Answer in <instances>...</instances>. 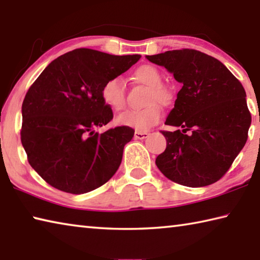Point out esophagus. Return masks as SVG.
Returning <instances> with one entry per match:
<instances>
[{"label":"esophagus","mask_w":260,"mask_h":260,"mask_svg":"<svg viewBox=\"0 0 260 260\" xmlns=\"http://www.w3.org/2000/svg\"><path fill=\"white\" fill-rule=\"evenodd\" d=\"M149 136V132H142V131H135L134 133V138L138 140H143L147 139Z\"/></svg>","instance_id":"esophagus-1"}]
</instances>
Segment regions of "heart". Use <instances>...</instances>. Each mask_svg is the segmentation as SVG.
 <instances>
[{"mask_svg": "<svg viewBox=\"0 0 260 260\" xmlns=\"http://www.w3.org/2000/svg\"><path fill=\"white\" fill-rule=\"evenodd\" d=\"M134 78L149 87L146 107L131 109L120 114L119 124L129 126L138 131H147L157 125L162 117V109L158 102L165 104L171 99L169 88L161 83V74L152 65H141L134 71ZM101 98L103 102L114 111H120L126 105V90L121 78L113 77L105 81L101 88Z\"/></svg>", "mask_w": 260, "mask_h": 260, "instance_id": "1", "label": "heart"}]
</instances>
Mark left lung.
<instances>
[{
	"label": "left lung",
	"mask_w": 260,
	"mask_h": 260,
	"mask_svg": "<svg viewBox=\"0 0 260 260\" xmlns=\"http://www.w3.org/2000/svg\"><path fill=\"white\" fill-rule=\"evenodd\" d=\"M181 82L166 125L167 144L156 165L167 179L187 187L217 182L248 140L251 114L242 83L221 61L195 49L147 56Z\"/></svg>",
	"instance_id": "1"
}]
</instances>
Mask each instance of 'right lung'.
<instances>
[{"label": "right lung", "mask_w": 260, "mask_h": 260, "mask_svg": "<svg viewBox=\"0 0 260 260\" xmlns=\"http://www.w3.org/2000/svg\"><path fill=\"white\" fill-rule=\"evenodd\" d=\"M140 57L80 48L52 60L29 87L20 140L29 165L51 187L79 195L103 186L117 172L134 129L95 132L113 118L101 88Z\"/></svg>", "instance_id": "add662e5"}]
</instances>
